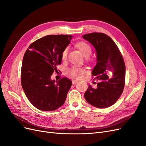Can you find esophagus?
Instances as JSON below:
<instances>
[{"label": "esophagus", "mask_w": 146, "mask_h": 146, "mask_svg": "<svg viewBox=\"0 0 146 146\" xmlns=\"http://www.w3.org/2000/svg\"><path fill=\"white\" fill-rule=\"evenodd\" d=\"M77 82H78V80H72V83L73 85H75V84H76Z\"/></svg>", "instance_id": "1"}]
</instances>
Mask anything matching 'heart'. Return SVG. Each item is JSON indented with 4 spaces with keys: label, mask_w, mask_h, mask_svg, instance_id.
I'll use <instances>...</instances> for the list:
<instances>
[{
    "label": "heart",
    "mask_w": 146,
    "mask_h": 146,
    "mask_svg": "<svg viewBox=\"0 0 146 146\" xmlns=\"http://www.w3.org/2000/svg\"><path fill=\"white\" fill-rule=\"evenodd\" d=\"M77 47L80 51L81 54L83 56L87 57L89 56L91 53V48L90 46L85 42H80L77 44ZM68 47H66L63 50L62 54H61V57H62L63 60H66L67 58L68 54ZM68 74L70 76L72 77H78L81 74L85 72V70L83 68H77L76 66H73V67L70 68L68 71Z\"/></svg>",
    "instance_id": "1"
}]
</instances>
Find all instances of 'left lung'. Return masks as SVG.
<instances>
[{
  "label": "left lung",
  "instance_id": "1",
  "mask_svg": "<svg viewBox=\"0 0 146 146\" xmlns=\"http://www.w3.org/2000/svg\"><path fill=\"white\" fill-rule=\"evenodd\" d=\"M82 37L96 49V64L91 74L99 81L96 89L89 85L84 96L94 107L107 108L116 103L124 88L125 66L123 58L115 42L107 35L92 33Z\"/></svg>",
  "mask_w": 146,
  "mask_h": 146
}]
</instances>
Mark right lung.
Here are the masks:
<instances>
[{
	"instance_id": "obj_1",
	"label": "right lung",
	"mask_w": 146,
	"mask_h": 146,
	"mask_svg": "<svg viewBox=\"0 0 146 146\" xmlns=\"http://www.w3.org/2000/svg\"><path fill=\"white\" fill-rule=\"evenodd\" d=\"M72 35H47L35 41L26 50L21 68V85L35 107L54 111L65 102L72 82L64 77L55 83L51 76L62 60L61 54Z\"/></svg>"
}]
</instances>
